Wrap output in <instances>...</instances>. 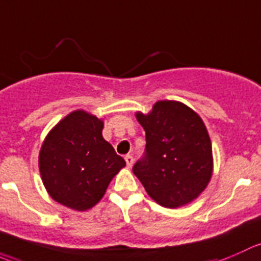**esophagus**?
Returning a JSON list of instances; mask_svg holds the SVG:
<instances>
[{
	"instance_id": "esophagus-1",
	"label": "esophagus",
	"mask_w": 261,
	"mask_h": 261,
	"mask_svg": "<svg viewBox=\"0 0 261 261\" xmlns=\"http://www.w3.org/2000/svg\"><path fill=\"white\" fill-rule=\"evenodd\" d=\"M125 161H126V164H127L128 168H131V167H133V164H134V158H133V155H130V154H127V155L125 156Z\"/></svg>"
}]
</instances>
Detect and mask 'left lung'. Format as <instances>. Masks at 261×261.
<instances>
[{
    "label": "left lung",
    "mask_w": 261,
    "mask_h": 261,
    "mask_svg": "<svg viewBox=\"0 0 261 261\" xmlns=\"http://www.w3.org/2000/svg\"><path fill=\"white\" fill-rule=\"evenodd\" d=\"M135 116L145 130L146 146L134 174L164 208L194 201L213 174L212 141L200 116L177 100H158L148 115Z\"/></svg>",
    "instance_id": "obj_1"
}]
</instances>
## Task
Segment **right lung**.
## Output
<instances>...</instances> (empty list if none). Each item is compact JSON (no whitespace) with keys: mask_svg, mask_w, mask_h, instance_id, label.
I'll use <instances>...</instances> for the list:
<instances>
[{"mask_svg":"<svg viewBox=\"0 0 261 261\" xmlns=\"http://www.w3.org/2000/svg\"><path fill=\"white\" fill-rule=\"evenodd\" d=\"M103 120L77 110L45 136L39 151V171L45 190L57 203L77 212L93 208L126 166L103 139Z\"/></svg>","mask_w":261,"mask_h":261,"instance_id":"add662e5","label":"right lung"}]
</instances>
